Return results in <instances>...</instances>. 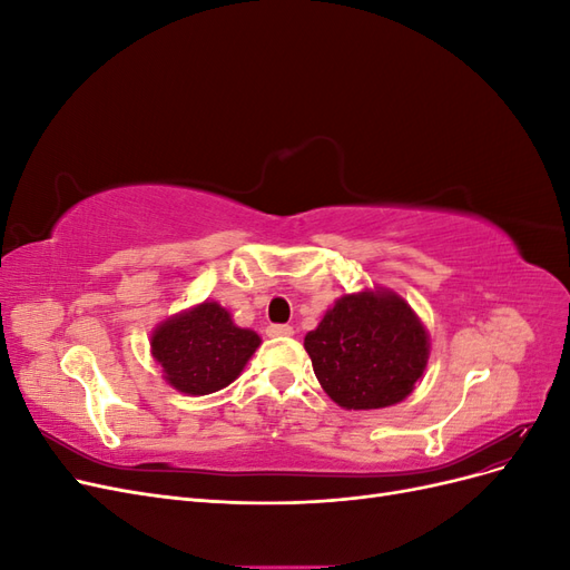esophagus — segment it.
I'll use <instances>...</instances> for the list:
<instances>
[{"label":"esophagus","mask_w":570,"mask_h":570,"mask_svg":"<svg viewBox=\"0 0 570 570\" xmlns=\"http://www.w3.org/2000/svg\"><path fill=\"white\" fill-rule=\"evenodd\" d=\"M266 333H268L271 337H289L292 333H295V327L285 325V323H273V325H268Z\"/></svg>","instance_id":"1"}]
</instances>
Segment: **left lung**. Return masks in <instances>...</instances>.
I'll return each instance as SVG.
<instances>
[{
  "label": "left lung",
  "instance_id": "obj_1",
  "mask_svg": "<svg viewBox=\"0 0 570 570\" xmlns=\"http://www.w3.org/2000/svg\"><path fill=\"white\" fill-rule=\"evenodd\" d=\"M304 350L327 396L354 411L406 400L428 364L425 327L392 292L342 297Z\"/></svg>",
  "mask_w": 570,
  "mask_h": 570
}]
</instances>
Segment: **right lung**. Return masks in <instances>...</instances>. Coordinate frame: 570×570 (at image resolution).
<instances>
[{
  "label": "right lung",
  "mask_w": 570,
  "mask_h": 570,
  "mask_svg": "<svg viewBox=\"0 0 570 570\" xmlns=\"http://www.w3.org/2000/svg\"><path fill=\"white\" fill-rule=\"evenodd\" d=\"M258 344V335L237 327L226 308L204 302L161 323L151 335V354L176 390L212 394L243 373Z\"/></svg>",
  "instance_id": "add662e5"
}]
</instances>
